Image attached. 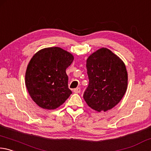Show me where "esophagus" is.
<instances>
[{"instance_id": "obj_1", "label": "esophagus", "mask_w": 151, "mask_h": 151, "mask_svg": "<svg viewBox=\"0 0 151 151\" xmlns=\"http://www.w3.org/2000/svg\"><path fill=\"white\" fill-rule=\"evenodd\" d=\"M80 91H81V89H80V88H79L73 89V92H74V93H80Z\"/></svg>"}]
</instances>
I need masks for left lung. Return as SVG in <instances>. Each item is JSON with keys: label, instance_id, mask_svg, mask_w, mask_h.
Listing matches in <instances>:
<instances>
[{"label": "left lung", "instance_id": "1", "mask_svg": "<svg viewBox=\"0 0 151 151\" xmlns=\"http://www.w3.org/2000/svg\"><path fill=\"white\" fill-rule=\"evenodd\" d=\"M89 85L83 98L91 109L107 111L117 105L125 95L128 83L127 71L119 57L102 47L87 59Z\"/></svg>", "mask_w": 151, "mask_h": 151}]
</instances>
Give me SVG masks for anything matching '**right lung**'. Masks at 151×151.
Returning <instances> with one entry per match:
<instances>
[{
  "label": "right lung",
  "instance_id": "add662e5",
  "mask_svg": "<svg viewBox=\"0 0 151 151\" xmlns=\"http://www.w3.org/2000/svg\"><path fill=\"white\" fill-rule=\"evenodd\" d=\"M73 59L72 54L59 47L42 49L33 55L26 71L25 83L39 107L55 109L72 93L65 70Z\"/></svg>",
  "mask_w": 151,
  "mask_h": 151
}]
</instances>
